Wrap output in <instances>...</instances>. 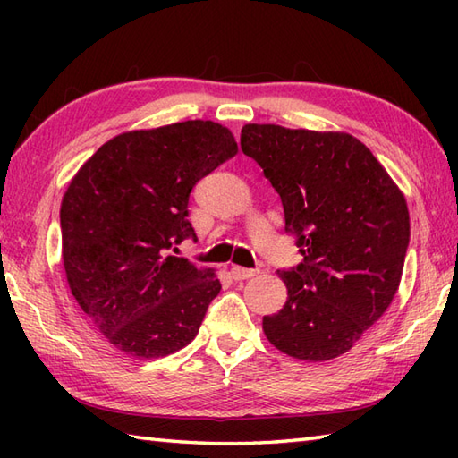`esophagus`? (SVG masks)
Wrapping results in <instances>:
<instances>
[{
  "mask_svg": "<svg viewBox=\"0 0 458 458\" xmlns=\"http://www.w3.org/2000/svg\"><path fill=\"white\" fill-rule=\"evenodd\" d=\"M230 274H232V277H234L236 281H240V279H250V277H254V276L258 274V269H248V267L232 266V267H230Z\"/></svg>",
  "mask_w": 458,
  "mask_h": 458,
  "instance_id": "esophagus-1",
  "label": "esophagus"
}]
</instances>
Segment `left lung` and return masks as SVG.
<instances>
[{"instance_id": "1", "label": "left lung", "mask_w": 458, "mask_h": 458, "mask_svg": "<svg viewBox=\"0 0 458 458\" xmlns=\"http://www.w3.org/2000/svg\"><path fill=\"white\" fill-rule=\"evenodd\" d=\"M240 145L277 191L303 256L277 271L287 301L264 317L267 340L309 362L348 352L400 287L410 246L402 191L350 133L248 123Z\"/></svg>"}]
</instances>
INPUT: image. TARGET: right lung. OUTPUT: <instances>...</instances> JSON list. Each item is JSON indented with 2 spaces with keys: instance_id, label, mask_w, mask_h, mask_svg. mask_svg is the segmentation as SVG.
Listing matches in <instances>:
<instances>
[{
  "instance_id": "add662e5",
  "label": "right lung",
  "mask_w": 458,
  "mask_h": 458,
  "mask_svg": "<svg viewBox=\"0 0 458 458\" xmlns=\"http://www.w3.org/2000/svg\"><path fill=\"white\" fill-rule=\"evenodd\" d=\"M236 153L230 130L208 120L125 131L68 184L61 204L66 281L122 352L159 358L197 336L222 285L214 269H197L173 251L194 238V184Z\"/></svg>"
}]
</instances>
